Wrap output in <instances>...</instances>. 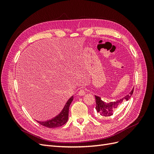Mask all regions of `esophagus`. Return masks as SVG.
Masks as SVG:
<instances>
[{"mask_svg":"<svg viewBox=\"0 0 154 154\" xmlns=\"http://www.w3.org/2000/svg\"><path fill=\"white\" fill-rule=\"evenodd\" d=\"M79 96H84L85 94V91L83 90V89H81L80 91L78 92V94Z\"/></svg>","mask_w":154,"mask_h":154,"instance_id":"1","label":"esophagus"}]
</instances>
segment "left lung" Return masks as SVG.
<instances>
[{
	"mask_svg": "<svg viewBox=\"0 0 154 154\" xmlns=\"http://www.w3.org/2000/svg\"><path fill=\"white\" fill-rule=\"evenodd\" d=\"M133 92L134 88L128 94L126 95L122 98L110 102H105L102 100L100 97L95 96L96 104V110L98 117L100 118H105L113 115L114 112L118 108L121 104H122L124 101H128L130 98Z\"/></svg>",
	"mask_w": 154,
	"mask_h": 154,
	"instance_id": "obj_1",
	"label": "left lung"
}]
</instances>
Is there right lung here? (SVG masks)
Segmentation results:
<instances>
[{
	"label": "right lung",
	"instance_id": "obj_1",
	"mask_svg": "<svg viewBox=\"0 0 154 154\" xmlns=\"http://www.w3.org/2000/svg\"><path fill=\"white\" fill-rule=\"evenodd\" d=\"M73 99V96L70 97L67 101V103H66V105L64 106L62 110L57 116H55L54 118L45 121V122H39V121H36V122L40 123L41 125L44 126V127L48 128H52L61 127V126L63 125L65 123H66L68 121L69 106L72 103Z\"/></svg>",
	"mask_w": 154,
	"mask_h": 154
}]
</instances>
